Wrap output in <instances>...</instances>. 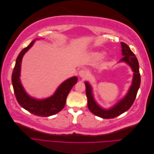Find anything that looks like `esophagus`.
I'll use <instances>...</instances> for the list:
<instances>
[{
    "instance_id": "34e87169",
    "label": "esophagus",
    "mask_w": 154,
    "mask_h": 154,
    "mask_svg": "<svg viewBox=\"0 0 154 154\" xmlns=\"http://www.w3.org/2000/svg\"><path fill=\"white\" fill-rule=\"evenodd\" d=\"M78 74L80 77L84 78V77L86 76V71H85V70H83V69L80 70V71H79V72H78Z\"/></svg>"
}]
</instances>
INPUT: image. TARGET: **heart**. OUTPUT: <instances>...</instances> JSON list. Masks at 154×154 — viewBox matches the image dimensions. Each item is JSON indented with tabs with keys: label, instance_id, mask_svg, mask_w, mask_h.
I'll list each match as a JSON object with an SVG mask.
<instances>
[{
	"label": "heart",
	"instance_id": "heart-1",
	"mask_svg": "<svg viewBox=\"0 0 154 154\" xmlns=\"http://www.w3.org/2000/svg\"><path fill=\"white\" fill-rule=\"evenodd\" d=\"M94 56L97 58H101L102 56H103V54H102V53H96L94 54Z\"/></svg>",
	"mask_w": 154,
	"mask_h": 154
}]
</instances>
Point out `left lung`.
<instances>
[{"label": "left lung", "instance_id": "8db88e82", "mask_svg": "<svg viewBox=\"0 0 154 154\" xmlns=\"http://www.w3.org/2000/svg\"><path fill=\"white\" fill-rule=\"evenodd\" d=\"M122 48L123 58L120 62H123L131 67L134 72L132 85L122 100L110 109H104L97 104L92 93V87L87 82H85L86 87V95L87 97L88 108L92 114L104 119L114 118L127 111L133 105L136 97L137 91L141 83V76L139 73L138 60L136 55L130 50V48L124 42H121Z\"/></svg>", "mask_w": 154, "mask_h": 154}]
</instances>
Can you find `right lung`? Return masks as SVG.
Wrapping results in <instances>:
<instances>
[{
    "mask_svg": "<svg viewBox=\"0 0 154 154\" xmlns=\"http://www.w3.org/2000/svg\"><path fill=\"white\" fill-rule=\"evenodd\" d=\"M35 42V40H32L31 44L23 49L18 54L12 73L11 81L14 92L19 105L35 116L48 117L57 114L64 108L69 92L77 83L78 78L74 76L63 82L58 87L54 94L48 98L36 100L29 96L21 84L20 80V68L23 56L32 47Z\"/></svg>",
    "mask_w": 154,
    "mask_h": 154,
    "instance_id": "right-lung-1",
    "label": "right lung"
}]
</instances>
